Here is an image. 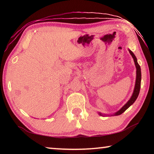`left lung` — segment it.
<instances>
[{
    "mask_svg": "<svg viewBox=\"0 0 154 154\" xmlns=\"http://www.w3.org/2000/svg\"><path fill=\"white\" fill-rule=\"evenodd\" d=\"M129 52H130V54H131L132 58H133V59H134L135 66H136V68H137V78H136V83H135L134 92H133V94H132V97L130 98V99L128 101V103L126 104V105H125L123 107L120 109V110L118 111V112H116L115 114H113V116H119V115H121L122 113H123L129 107V106H130V105H132V104L135 102V100H137V98L138 97V96H139V94L140 92V81H141V71H140V67L139 66V64H138L137 58H136V56H134V54L132 53V51H130V50H129ZM99 115L103 116V115L100 113H99Z\"/></svg>",
    "mask_w": 154,
    "mask_h": 154,
    "instance_id": "obj_1",
    "label": "left lung"
}]
</instances>
